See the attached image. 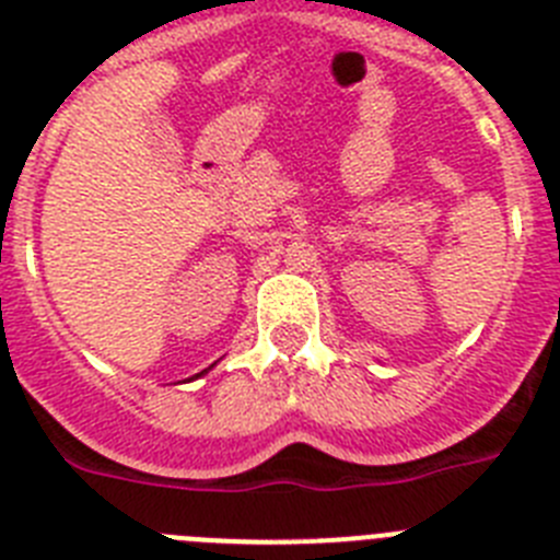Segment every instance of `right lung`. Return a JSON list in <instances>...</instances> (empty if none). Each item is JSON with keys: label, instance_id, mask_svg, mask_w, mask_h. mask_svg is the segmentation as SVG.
I'll list each match as a JSON object with an SVG mask.
<instances>
[{"label": "right lung", "instance_id": "add662e5", "mask_svg": "<svg viewBox=\"0 0 560 560\" xmlns=\"http://www.w3.org/2000/svg\"><path fill=\"white\" fill-rule=\"evenodd\" d=\"M207 370H212V368H207ZM207 370H201V373H199V375H205V373H207Z\"/></svg>", "mask_w": 560, "mask_h": 560}]
</instances>
